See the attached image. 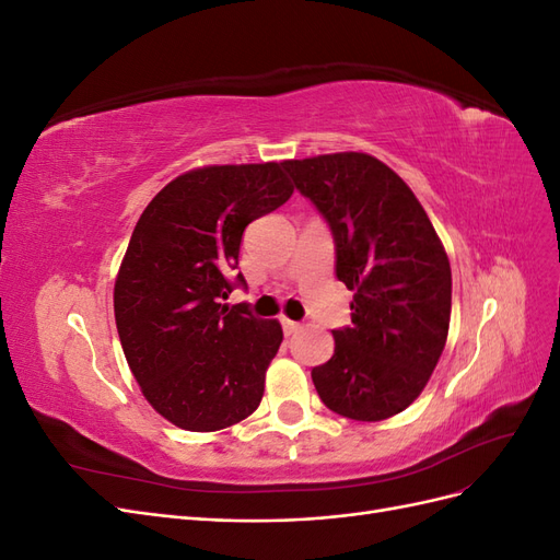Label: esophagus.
<instances>
[{
	"label": "esophagus",
	"instance_id": "1",
	"mask_svg": "<svg viewBox=\"0 0 560 560\" xmlns=\"http://www.w3.org/2000/svg\"><path fill=\"white\" fill-rule=\"evenodd\" d=\"M282 329H284V334H287V336H294V334H299V331H301V325H299V322H292V319L282 317Z\"/></svg>",
	"mask_w": 560,
	"mask_h": 560
}]
</instances>
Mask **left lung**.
Wrapping results in <instances>:
<instances>
[{"mask_svg": "<svg viewBox=\"0 0 560 560\" xmlns=\"http://www.w3.org/2000/svg\"><path fill=\"white\" fill-rule=\"evenodd\" d=\"M336 241V276L350 292L352 327L313 369L334 413L378 422L425 389L451 325V264L420 200L393 167L362 151L284 161Z\"/></svg>", "mask_w": 560, "mask_h": 560, "instance_id": "obj_1", "label": "left lung"}]
</instances>
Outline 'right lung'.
I'll return each mask as SVG.
<instances>
[{"mask_svg":"<svg viewBox=\"0 0 560 560\" xmlns=\"http://www.w3.org/2000/svg\"><path fill=\"white\" fill-rule=\"evenodd\" d=\"M292 194L284 163L194 167L130 235L114 282L118 338L144 399L182 430L217 432L257 411L282 327L222 299L245 226Z\"/></svg>","mask_w":560,"mask_h":560,"instance_id":"1","label":"right lung"}]
</instances>
